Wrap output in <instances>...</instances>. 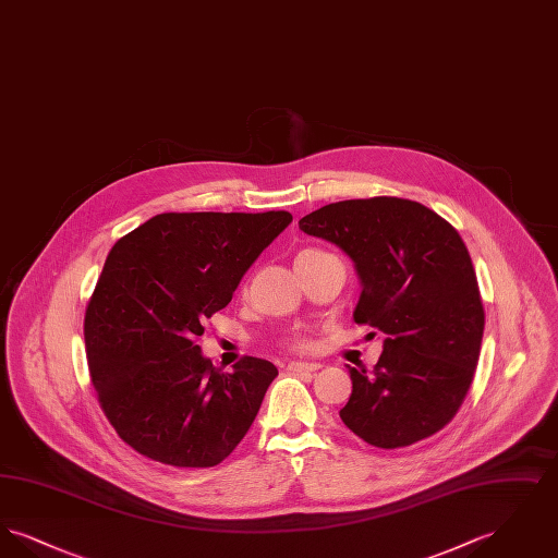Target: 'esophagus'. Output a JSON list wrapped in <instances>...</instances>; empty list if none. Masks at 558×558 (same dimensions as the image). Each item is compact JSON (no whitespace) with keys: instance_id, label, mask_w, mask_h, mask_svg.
<instances>
[{"instance_id":"esophagus-1","label":"esophagus","mask_w":558,"mask_h":558,"mask_svg":"<svg viewBox=\"0 0 558 558\" xmlns=\"http://www.w3.org/2000/svg\"><path fill=\"white\" fill-rule=\"evenodd\" d=\"M322 366L316 364V362H291L289 364V371L294 372H316L319 371Z\"/></svg>"}]
</instances>
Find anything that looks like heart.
I'll use <instances>...</instances> for the list:
<instances>
[{"label": "heart", "instance_id": "obj_1", "mask_svg": "<svg viewBox=\"0 0 558 558\" xmlns=\"http://www.w3.org/2000/svg\"><path fill=\"white\" fill-rule=\"evenodd\" d=\"M287 347H291L292 351H312L314 341L307 335H292L287 341Z\"/></svg>", "mask_w": 558, "mask_h": 558}]
</instances>
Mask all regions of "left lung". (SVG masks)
<instances>
[{
    "label": "left lung",
    "instance_id": "1",
    "mask_svg": "<svg viewBox=\"0 0 558 558\" xmlns=\"http://www.w3.org/2000/svg\"><path fill=\"white\" fill-rule=\"evenodd\" d=\"M299 228L353 259L362 280L353 319L387 335L372 371L349 368L341 421L383 450L441 430L469 393L485 326L464 240L441 215L398 196L330 203Z\"/></svg>",
    "mask_w": 558,
    "mask_h": 558
}]
</instances>
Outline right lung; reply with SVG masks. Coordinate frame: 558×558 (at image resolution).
I'll use <instances>...</instances> for the list:
<instances>
[{
	"mask_svg": "<svg viewBox=\"0 0 558 558\" xmlns=\"http://www.w3.org/2000/svg\"><path fill=\"white\" fill-rule=\"evenodd\" d=\"M291 221L289 211L160 213L114 242L83 335L100 408L133 450L205 469L242 441L278 371L251 355L217 371L196 341Z\"/></svg>",
	"mask_w": 558,
	"mask_h": 558,
	"instance_id": "add662e5",
	"label": "right lung"
}]
</instances>
